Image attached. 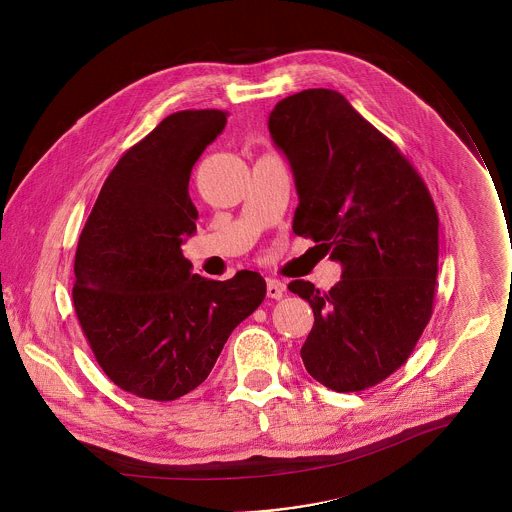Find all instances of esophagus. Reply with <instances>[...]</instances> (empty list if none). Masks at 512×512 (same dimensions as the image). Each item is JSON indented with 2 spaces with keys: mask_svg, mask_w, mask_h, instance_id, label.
I'll list each match as a JSON object with an SVG mask.
<instances>
[{
  "mask_svg": "<svg viewBox=\"0 0 512 512\" xmlns=\"http://www.w3.org/2000/svg\"><path fill=\"white\" fill-rule=\"evenodd\" d=\"M284 292H286V286L280 280H268L267 295L270 299H282Z\"/></svg>",
  "mask_w": 512,
  "mask_h": 512,
  "instance_id": "1",
  "label": "esophagus"
}]
</instances>
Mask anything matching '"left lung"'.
Wrapping results in <instances>:
<instances>
[{"mask_svg":"<svg viewBox=\"0 0 512 512\" xmlns=\"http://www.w3.org/2000/svg\"><path fill=\"white\" fill-rule=\"evenodd\" d=\"M268 130L295 178L293 232L341 263L330 292L288 286L315 313L303 365L330 390H366L409 359L432 317L436 205L397 146L336 90L278 101Z\"/></svg>","mask_w":512,"mask_h":512,"instance_id":"1","label":"left lung"}]
</instances>
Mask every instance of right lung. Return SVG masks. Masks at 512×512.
Here are the masks:
<instances>
[{"label":"right lung","instance_id":"add662e5","mask_svg":"<svg viewBox=\"0 0 512 512\" xmlns=\"http://www.w3.org/2000/svg\"><path fill=\"white\" fill-rule=\"evenodd\" d=\"M219 109L178 111L107 176L74 257V311L98 365L132 395L172 401L195 390L232 330L265 299L259 272L192 274L195 161L226 124Z\"/></svg>","mask_w":512,"mask_h":512}]
</instances>
